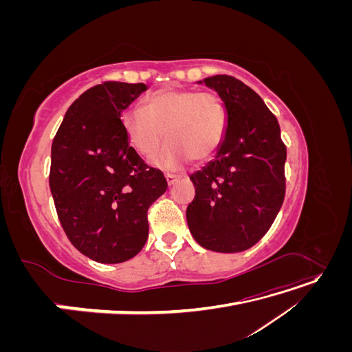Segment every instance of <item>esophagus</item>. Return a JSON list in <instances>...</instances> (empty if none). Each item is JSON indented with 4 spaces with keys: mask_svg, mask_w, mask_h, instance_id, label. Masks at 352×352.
<instances>
[{
    "mask_svg": "<svg viewBox=\"0 0 352 352\" xmlns=\"http://www.w3.org/2000/svg\"><path fill=\"white\" fill-rule=\"evenodd\" d=\"M176 179H177V176L173 175V173H167L166 175V180H167V185L168 186H172L176 182Z\"/></svg>",
    "mask_w": 352,
    "mask_h": 352,
    "instance_id": "34e87169",
    "label": "esophagus"
}]
</instances>
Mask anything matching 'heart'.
Here are the masks:
<instances>
[{"label":"heart","instance_id":"obj_1","mask_svg":"<svg viewBox=\"0 0 352 352\" xmlns=\"http://www.w3.org/2000/svg\"><path fill=\"white\" fill-rule=\"evenodd\" d=\"M122 126L142 157L155 153L166 132L168 142L153 162L160 168L176 170L190 160L201 163L214 155L225 140L228 114L216 94L167 87L148 95L142 110H126Z\"/></svg>","mask_w":352,"mask_h":352}]
</instances>
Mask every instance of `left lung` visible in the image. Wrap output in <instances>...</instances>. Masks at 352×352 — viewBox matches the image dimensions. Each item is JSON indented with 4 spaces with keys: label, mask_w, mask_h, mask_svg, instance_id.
I'll list each match as a JSON object with an SVG mask.
<instances>
[{
    "label": "left lung",
    "mask_w": 352,
    "mask_h": 352,
    "mask_svg": "<svg viewBox=\"0 0 352 352\" xmlns=\"http://www.w3.org/2000/svg\"><path fill=\"white\" fill-rule=\"evenodd\" d=\"M204 83L225 104L228 126L216 158L190 175L195 198L186 220L201 247L241 252L267 233L283 204L286 146L257 92L228 74Z\"/></svg>",
    "instance_id": "obj_1"
}]
</instances>
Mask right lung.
<instances>
[{
    "instance_id": "add662e5",
    "label": "right lung",
    "mask_w": 352,
    "mask_h": 352,
    "mask_svg": "<svg viewBox=\"0 0 352 352\" xmlns=\"http://www.w3.org/2000/svg\"><path fill=\"white\" fill-rule=\"evenodd\" d=\"M145 83L104 82L65 114L51 146L50 189L73 247L91 260H131L148 238L146 212L167 182L129 146L122 113Z\"/></svg>"
}]
</instances>
